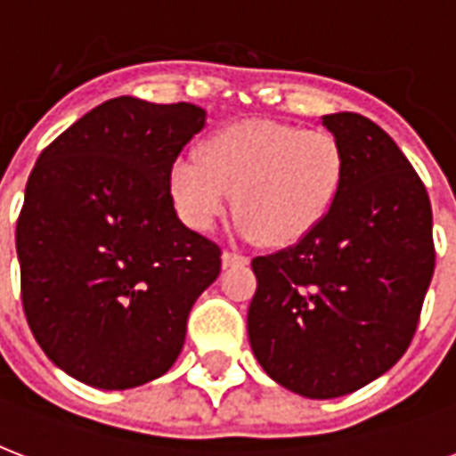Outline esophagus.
Returning <instances> with one entry per match:
<instances>
[{
	"mask_svg": "<svg viewBox=\"0 0 456 456\" xmlns=\"http://www.w3.org/2000/svg\"><path fill=\"white\" fill-rule=\"evenodd\" d=\"M248 257L241 256V253H234V250H224L222 253V267H234V265H246Z\"/></svg>",
	"mask_w": 456,
	"mask_h": 456,
	"instance_id": "esophagus-1",
	"label": "esophagus"
}]
</instances>
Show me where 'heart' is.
<instances>
[{
    "instance_id": "1",
    "label": "heart",
    "mask_w": 456,
    "mask_h": 456,
    "mask_svg": "<svg viewBox=\"0 0 456 456\" xmlns=\"http://www.w3.org/2000/svg\"><path fill=\"white\" fill-rule=\"evenodd\" d=\"M346 175L333 132L253 118L215 130L199 156L179 158L170 196L186 227L208 232L234 193L241 234L279 248L303 241L329 217Z\"/></svg>"
}]
</instances>
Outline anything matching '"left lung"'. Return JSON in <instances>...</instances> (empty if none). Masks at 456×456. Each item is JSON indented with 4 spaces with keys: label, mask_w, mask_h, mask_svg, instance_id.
<instances>
[{
    "label": "left lung",
    "mask_w": 456,
    "mask_h": 456,
    "mask_svg": "<svg viewBox=\"0 0 456 456\" xmlns=\"http://www.w3.org/2000/svg\"><path fill=\"white\" fill-rule=\"evenodd\" d=\"M322 123L343 144L336 206L291 248L253 260V354L312 400L354 393L410 347L436 267L426 186L397 144L360 113Z\"/></svg>",
    "instance_id": "left-lung-1"
}]
</instances>
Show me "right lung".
<instances>
[{
  "label": "right lung",
  "mask_w": 456,
  "mask_h": 456,
  "mask_svg": "<svg viewBox=\"0 0 456 456\" xmlns=\"http://www.w3.org/2000/svg\"><path fill=\"white\" fill-rule=\"evenodd\" d=\"M206 110L103 102L39 153L16 224L30 331L68 376L137 388L182 353L186 319L222 270L217 243L179 222L170 170Z\"/></svg>",
  "instance_id": "1"
}]
</instances>
